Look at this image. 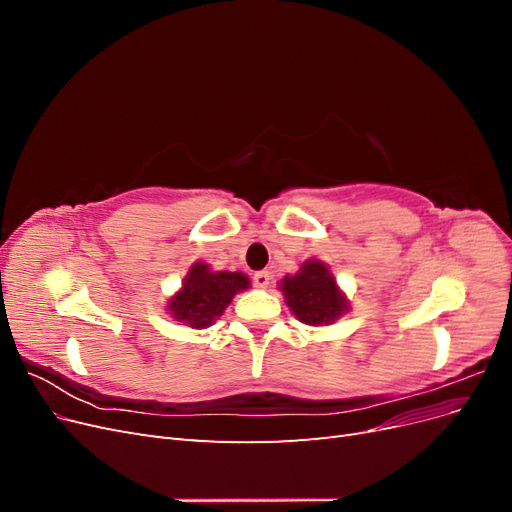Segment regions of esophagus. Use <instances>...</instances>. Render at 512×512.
<instances>
[{"label":"esophagus","instance_id":"esophagus-1","mask_svg":"<svg viewBox=\"0 0 512 512\" xmlns=\"http://www.w3.org/2000/svg\"><path fill=\"white\" fill-rule=\"evenodd\" d=\"M252 280H254L256 288H267L271 284V275H269V271H256Z\"/></svg>","mask_w":512,"mask_h":512}]
</instances>
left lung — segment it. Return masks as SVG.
<instances>
[{"label":"left lung","mask_w":512,"mask_h":512,"mask_svg":"<svg viewBox=\"0 0 512 512\" xmlns=\"http://www.w3.org/2000/svg\"><path fill=\"white\" fill-rule=\"evenodd\" d=\"M282 290L294 316L305 324H314V327L333 322L348 309L333 275L318 260H309L297 275L284 277Z\"/></svg>","instance_id":"obj_1"}]
</instances>
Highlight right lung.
Listing matches in <instances>:
<instances>
[{
	"mask_svg": "<svg viewBox=\"0 0 512 512\" xmlns=\"http://www.w3.org/2000/svg\"><path fill=\"white\" fill-rule=\"evenodd\" d=\"M247 286L250 282L243 273H215L203 262H196L168 309L177 320L188 322L192 329H205L222 316L232 297Z\"/></svg>",
	"mask_w": 512,
	"mask_h": 512,
	"instance_id": "right-lung-1",
	"label": "right lung"
}]
</instances>
